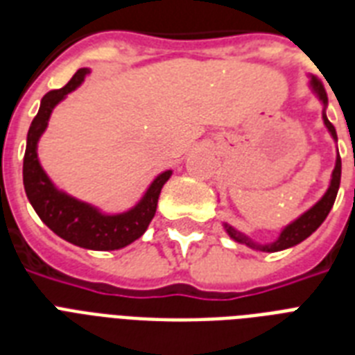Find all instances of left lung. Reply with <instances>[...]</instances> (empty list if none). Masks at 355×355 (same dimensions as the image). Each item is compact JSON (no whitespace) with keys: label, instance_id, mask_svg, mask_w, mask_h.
Wrapping results in <instances>:
<instances>
[{"label":"left lung","instance_id":"8db88e82","mask_svg":"<svg viewBox=\"0 0 355 355\" xmlns=\"http://www.w3.org/2000/svg\"><path fill=\"white\" fill-rule=\"evenodd\" d=\"M309 85H311L313 92L317 94V97H319L320 101H322V105H324V110H322V119H324L326 128L330 130L331 138L337 141L336 127H334V125L328 121V118H326V105H328V96H326L324 86H322V83H320L319 79H315V77H311ZM339 184H341V156H339V153H337L336 167H334V173H331L330 188L326 189V193L322 195V199H320L315 206H311L308 211H304L302 216L298 217V219H295L291 225H287V227L280 232L278 239L272 243H269V245H259V243H254L250 237L245 236V234H241V232H237L236 228H232L230 225H227V223H225V228H227L228 236L232 237L234 241L245 243L247 247L256 248V250H261V252H278V250H284V248L295 247V245H298L300 241H304L306 237L311 236V234H313L315 230L320 227V225H322V221H324L326 217H328V214H330V210H331V206H334V202H336L337 191H339Z\"/></svg>","mask_w":355,"mask_h":355}]
</instances>
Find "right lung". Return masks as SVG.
Masks as SVG:
<instances>
[{
  "mask_svg": "<svg viewBox=\"0 0 355 355\" xmlns=\"http://www.w3.org/2000/svg\"><path fill=\"white\" fill-rule=\"evenodd\" d=\"M88 73L90 69L80 68L64 88L47 92L46 96L42 97L40 110L31 123L29 132H27V147H25L24 156V188L38 217L57 236L73 243L77 247L90 248V250H116V248L127 247L138 237L144 236L156 214L162 188L169 180L173 171L160 173L138 205L116 216L101 214L88 202L73 199L68 193L55 188V184L49 180L38 162L36 145L46 130L53 108L57 107L69 92L80 86Z\"/></svg>",
  "mask_w": 355,
  "mask_h": 355,
  "instance_id": "add662e5",
  "label": "right lung"
}]
</instances>
